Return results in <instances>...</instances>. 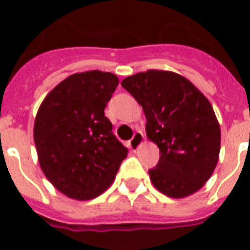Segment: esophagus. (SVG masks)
<instances>
[{
    "mask_svg": "<svg viewBox=\"0 0 250 250\" xmlns=\"http://www.w3.org/2000/svg\"><path fill=\"white\" fill-rule=\"evenodd\" d=\"M143 141H144V135H143V132H141V131H136V132L133 133L132 139L129 140V148L133 149V150H136V149L143 144Z\"/></svg>",
    "mask_w": 250,
    "mask_h": 250,
    "instance_id": "esophagus-1",
    "label": "esophagus"
}]
</instances>
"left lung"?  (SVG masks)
Instances as JSON below:
<instances>
[{"instance_id": "left-lung-1", "label": "left lung", "mask_w": 250, "mask_h": 250, "mask_svg": "<svg viewBox=\"0 0 250 250\" xmlns=\"http://www.w3.org/2000/svg\"><path fill=\"white\" fill-rule=\"evenodd\" d=\"M122 86L143 106L146 136L160 148V161L149 170L153 186L175 198L197 192L213 174L221 150V127L209 100L171 71L139 72Z\"/></svg>"}]
</instances>
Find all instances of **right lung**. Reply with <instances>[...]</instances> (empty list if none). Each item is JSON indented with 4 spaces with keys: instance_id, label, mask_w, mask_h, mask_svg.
<instances>
[{
    "instance_id": "1",
    "label": "right lung",
    "mask_w": 250,
    "mask_h": 250,
    "mask_svg": "<svg viewBox=\"0 0 250 250\" xmlns=\"http://www.w3.org/2000/svg\"><path fill=\"white\" fill-rule=\"evenodd\" d=\"M118 84L111 72L74 74L44 98L37 111L33 139L41 170L68 197L100 196L127 157L128 149L104 113Z\"/></svg>"
}]
</instances>
